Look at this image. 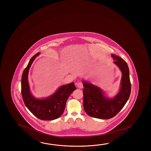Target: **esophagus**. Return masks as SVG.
<instances>
[{"label":"esophagus","mask_w":151,"mask_h":151,"mask_svg":"<svg viewBox=\"0 0 151 151\" xmlns=\"http://www.w3.org/2000/svg\"><path fill=\"white\" fill-rule=\"evenodd\" d=\"M77 87L79 89H82V88L83 87V84L82 83V82H78L77 83Z\"/></svg>","instance_id":"1"}]
</instances>
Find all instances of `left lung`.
<instances>
[{"label":"left lung","instance_id":"left-lung-1","mask_svg":"<svg viewBox=\"0 0 151 151\" xmlns=\"http://www.w3.org/2000/svg\"><path fill=\"white\" fill-rule=\"evenodd\" d=\"M111 56L115 64L121 71L122 79L118 93L113 98L106 96L104 91L91 83L82 81L84 88L83 90V106L87 114L99 119H111L123 108L131 94V85L129 72L126 62L116 55Z\"/></svg>","mask_w":151,"mask_h":151}]
</instances>
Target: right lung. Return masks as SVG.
I'll use <instances>...</instances> for the list:
<instances>
[{
    "instance_id": "1",
    "label": "right lung",
    "mask_w": 151,
    "mask_h": 151,
    "mask_svg": "<svg viewBox=\"0 0 151 151\" xmlns=\"http://www.w3.org/2000/svg\"><path fill=\"white\" fill-rule=\"evenodd\" d=\"M40 54L39 52L32 57L22 73L21 82L22 99L26 106L37 118L45 121L54 120L63 113L68 98L76 88L74 83L63 85L50 96L41 99L35 98L30 91L28 77L30 67L36 57Z\"/></svg>"
}]
</instances>
